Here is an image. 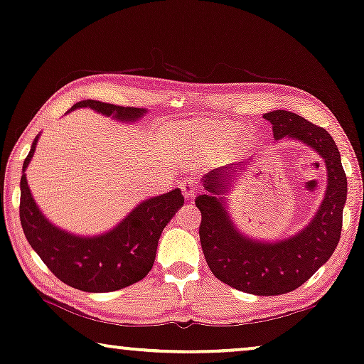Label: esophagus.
Returning <instances> with one entry per match:
<instances>
[{"instance_id": "obj_1", "label": "esophagus", "mask_w": 364, "mask_h": 364, "mask_svg": "<svg viewBox=\"0 0 364 364\" xmlns=\"http://www.w3.org/2000/svg\"><path fill=\"white\" fill-rule=\"evenodd\" d=\"M182 192H183V197H186L187 200H192V198L196 197V193H197V183H196V181L186 178V181L182 182Z\"/></svg>"}]
</instances>
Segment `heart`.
<instances>
[{"label": "heart", "instance_id": "b5f03b06", "mask_svg": "<svg viewBox=\"0 0 364 364\" xmlns=\"http://www.w3.org/2000/svg\"><path fill=\"white\" fill-rule=\"evenodd\" d=\"M238 127L230 122H181L171 134L177 152L183 161L193 162L197 159L212 156L217 149L235 136ZM242 144L250 141L247 136L238 139Z\"/></svg>", "mask_w": 364, "mask_h": 364}]
</instances>
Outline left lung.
<instances>
[{
  "instance_id": "obj_1",
  "label": "left lung",
  "mask_w": 364,
  "mask_h": 364,
  "mask_svg": "<svg viewBox=\"0 0 364 364\" xmlns=\"http://www.w3.org/2000/svg\"><path fill=\"white\" fill-rule=\"evenodd\" d=\"M263 117L272 122L275 141L291 137L315 149L325 161L328 186L316 215L303 230L278 242L243 235L228 215L222 196L252 159L208 172L202 178L205 193L196 198V205L202 213V252L213 275L235 290L272 296L296 290L333 255L341 235L348 182L340 151L325 129L290 111H272Z\"/></svg>"
}]
</instances>
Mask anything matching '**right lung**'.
<instances>
[{
	"label": "right lung",
	"mask_w": 364,
	"mask_h": 364,
	"mask_svg": "<svg viewBox=\"0 0 364 364\" xmlns=\"http://www.w3.org/2000/svg\"><path fill=\"white\" fill-rule=\"evenodd\" d=\"M89 107L116 121L136 122L147 111L122 107L87 99L69 109ZM39 137V136H38ZM38 137L23 164L19 218L29 245L46 267L66 285L82 291L106 293L126 288L142 280L156 260L161 233L183 205L181 188L147 198L124 217L112 230L101 235L81 237L53 225L34 202L26 181V167L36 151Z\"/></svg>",
	"instance_id": "1"
}]
</instances>
